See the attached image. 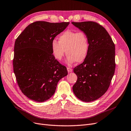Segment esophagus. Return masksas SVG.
<instances>
[{"label":"esophagus","mask_w":131,"mask_h":131,"mask_svg":"<svg viewBox=\"0 0 131 131\" xmlns=\"http://www.w3.org/2000/svg\"><path fill=\"white\" fill-rule=\"evenodd\" d=\"M67 71H68V72H72V69H71V68H70V67H67Z\"/></svg>","instance_id":"obj_1"}]
</instances>
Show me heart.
<instances>
[{"mask_svg":"<svg viewBox=\"0 0 131 131\" xmlns=\"http://www.w3.org/2000/svg\"><path fill=\"white\" fill-rule=\"evenodd\" d=\"M51 52L53 57L60 61L66 54V62L72 64L83 62L88 57L90 42L86 33L80 31H66L58 37V42L53 40L51 42Z\"/></svg>","mask_w":131,"mask_h":131,"instance_id":"heart-1","label":"heart"}]
</instances>
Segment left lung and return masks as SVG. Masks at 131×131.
<instances>
[{"instance_id":"obj_1","label":"left lung","mask_w":131,"mask_h":131,"mask_svg":"<svg viewBox=\"0 0 131 131\" xmlns=\"http://www.w3.org/2000/svg\"><path fill=\"white\" fill-rule=\"evenodd\" d=\"M86 33L90 42L86 59L73 69L77 80L73 91L80 100L90 102L107 91L115 69V45L106 29L94 21L72 22Z\"/></svg>"}]
</instances>
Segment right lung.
Returning a JSON list of instances; mask_svg holds the SVG:
<instances>
[{"label": "right lung", "mask_w": 131, "mask_h": 131, "mask_svg": "<svg viewBox=\"0 0 131 131\" xmlns=\"http://www.w3.org/2000/svg\"><path fill=\"white\" fill-rule=\"evenodd\" d=\"M69 24L35 21L16 39L13 71L19 88L29 99L37 102L49 99L58 81L68 74L66 67L53 57L51 46Z\"/></svg>", "instance_id": "right-lung-1"}]
</instances>
